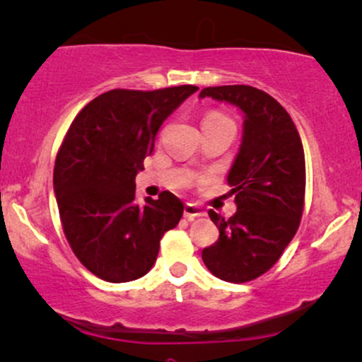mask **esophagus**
Masks as SVG:
<instances>
[{"mask_svg": "<svg viewBox=\"0 0 362 362\" xmlns=\"http://www.w3.org/2000/svg\"><path fill=\"white\" fill-rule=\"evenodd\" d=\"M206 216V212L202 211V209L195 206V204H185V209H184V217L189 221H194L197 219V217H202Z\"/></svg>", "mask_w": 362, "mask_h": 362, "instance_id": "34e87169", "label": "esophagus"}]
</instances>
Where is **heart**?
Here are the masks:
<instances>
[{
	"label": "heart",
	"instance_id": "1",
	"mask_svg": "<svg viewBox=\"0 0 362 362\" xmlns=\"http://www.w3.org/2000/svg\"><path fill=\"white\" fill-rule=\"evenodd\" d=\"M212 119H224L223 115H209L206 117V121H212Z\"/></svg>",
	"mask_w": 362,
	"mask_h": 362
}]
</instances>
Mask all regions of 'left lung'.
Returning a JSON list of instances; mask_svg holds the SVG:
<instances>
[{
  "label": "left lung",
  "mask_w": 362,
  "mask_h": 362,
  "mask_svg": "<svg viewBox=\"0 0 362 362\" xmlns=\"http://www.w3.org/2000/svg\"><path fill=\"white\" fill-rule=\"evenodd\" d=\"M245 112L239 153L228 184L238 211L229 219L209 211L219 239L204 247L212 275L246 283L267 273L297 233L305 202V155L297 126L275 98L251 86H219L200 90Z\"/></svg>",
  "instance_id": "left-lung-1"
}]
</instances>
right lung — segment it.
<instances>
[{
    "label": "right lung",
    "mask_w": 362,
    "mask_h": 362,
    "mask_svg": "<svg viewBox=\"0 0 362 362\" xmlns=\"http://www.w3.org/2000/svg\"><path fill=\"white\" fill-rule=\"evenodd\" d=\"M197 89L107 90L82 107L65 134L54 168L60 223L77 259L104 281L146 275L160 239L184 214L168 190L139 207L134 177L163 121Z\"/></svg>",
    "instance_id": "add662e5"
}]
</instances>
